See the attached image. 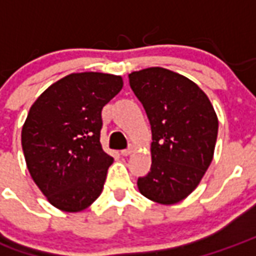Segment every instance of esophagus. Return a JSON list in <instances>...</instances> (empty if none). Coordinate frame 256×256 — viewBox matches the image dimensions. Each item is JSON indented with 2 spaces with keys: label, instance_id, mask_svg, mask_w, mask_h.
<instances>
[{
  "label": "esophagus",
  "instance_id": "obj_1",
  "mask_svg": "<svg viewBox=\"0 0 256 256\" xmlns=\"http://www.w3.org/2000/svg\"><path fill=\"white\" fill-rule=\"evenodd\" d=\"M134 152V146L133 145H128V149H123L122 152V156H128V154H132V153Z\"/></svg>",
  "mask_w": 256,
  "mask_h": 256
}]
</instances>
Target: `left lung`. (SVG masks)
Here are the masks:
<instances>
[{
    "mask_svg": "<svg viewBox=\"0 0 256 256\" xmlns=\"http://www.w3.org/2000/svg\"><path fill=\"white\" fill-rule=\"evenodd\" d=\"M128 82L152 128V166L138 178V188L149 200L172 205L191 194L209 168L217 115L198 85L171 70L133 72Z\"/></svg>",
    "mask_w": 256,
    "mask_h": 256,
    "instance_id": "8db88e82",
    "label": "left lung"
}]
</instances>
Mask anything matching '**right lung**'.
<instances>
[{"label":"right lung","mask_w":256,"mask_h":256,"mask_svg":"<svg viewBox=\"0 0 256 256\" xmlns=\"http://www.w3.org/2000/svg\"><path fill=\"white\" fill-rule=\"evenodd\" d=\"M122 86L119 76L73 73L32 104L22 152L34 182L58 209L80 212L102 194L114 162L100 144L102 110Z\"/></svg>","instance_id":"obj_1"}]
</instances>
